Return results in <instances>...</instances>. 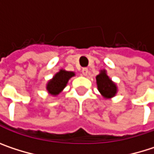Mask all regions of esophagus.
<instances>
[{
  "instance_id": "1",
  "label": "esophagus",
  "mask_w": 154,
  "mask_h": 154,
  "mask_svg": "<svg viewBox=\"0 0 154 154\" xmlns=\"http://www.w3.org/2000/svg\"><path fill=\"white\" fill-rule=\"evenodd\" d=\"M82 74H83L84 76H87V74H88V69L84 68V69H82Z\"/></svg>"
}]
</instances>
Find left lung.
<instances>
[{"instance_id": "obj_1", "label": "left lung", "mask_w": 154, "mask_h": 154, "mask_svg": "<svg viewBox=\"0 0 154 154\" xmlns=\"http://www.w3.org/2000/svg\"><path fill=\"white\" fill-rule=\"evenodd\" d=\"M97 89L104 99H111L116 96L118 93V86L115 82L108 76L105 69L100 70V73L96 76Z\"/></svg>"}]
</instances>
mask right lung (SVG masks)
Returning a JSON list of instances; mask_svg holds the SVG:
<instances>
[{
	"mask_svg": "<svg viewBox=\"0 0 154 154\" xmlns=\"http://www.w3.org/2000/svg\"><path fill=\"white\" fill-rule=\"evenodd\" d=\"M75 76L76 74L73 71H67L63 69H60L59 72H57L51 79L47 82L45 88L48 94L52 96H57L67 86L69 80Z\"/></svg>",
	"mask_w": 154,
	"mask_h": 154,
	"instance_id": "1",
	"label": "right lung"
}]
</instances>
